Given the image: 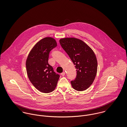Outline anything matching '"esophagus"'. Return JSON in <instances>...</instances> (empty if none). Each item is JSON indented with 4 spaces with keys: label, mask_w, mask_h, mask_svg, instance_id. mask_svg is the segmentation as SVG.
<instances>
[{
    "label": "esophagus",
    "mask_w": 127,
    "mask_h": 127,
    "mask_svg": "<svg viewBox=\"0 0 127 127\" xmlns=\"http://www.w3.org/2000/svg\"><path fill=\"white\" fill-rule=\"evenodd\" d=\"M61 75L62 76H64L65 75V72H63L61 74Z\"/></svg>",
    "instance_id": "obj_1"
}]
</instances>
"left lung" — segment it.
Instances as JSON below:
<instances>
[{
  "mask_svg": "<svg viewBox=\"0 0 127 127\" xmlns=\"http://www.w3.org/2000/svg\"><path fill=\"white\" fill-rule=\"evenodd\" d=\"M59 42L76 69V78L71 82L73 88L78 91L86 90L93 82L97 72L95 53L83 41L76 38H61Z\"/></svg>",
  "mask_w": 127,
  "mask_h": 127,
  "instance_id": "1",
  "label": "left lung"
}]
</instances>
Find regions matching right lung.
I'll return each instance as SVG.
<instances>
[{
  "mask_svg": "<svg viewBox=\"0 0 127 127\" xmlns=\"http://www.w3.org/2000/svg\"><path fill=\"white\" fill-rule=\"evenodd\" d=\"M56 46L53 38L45 37L34 45L26 60L29 79L37 90L44 93L54 90L59 78V75L48 63L50 52Z\"/></svg>",
  "mask_w": 127,
  "mask_h": 127,
  "instance_id": "obj_1",
  "label": "right lung"
}]
</instances>
